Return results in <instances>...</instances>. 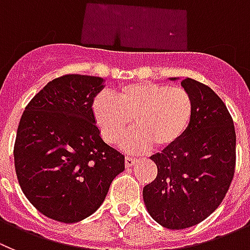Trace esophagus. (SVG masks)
I'll return each mask as SVG.
<instances>
[{"instance_id":"1","label":"esophagus","mask_w":250,"mask_h":250,"mask_svg":"<svg viewBox=\"0 0 250 250\" xmlns=\"http://www.w3.org/2000/svg\"><path fill=\"white\" fill-rule=\"evenodd\" d=\"M136 162H137L136 159L132 158V157H125V167H127V168L134 166V164H136Z\"/></svg>"}]
</instances>
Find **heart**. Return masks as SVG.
Wrapping results in <instances>:
<instances>
[{
	"instance_id": "obj_1",
	"label": "heart",
	"mask_w": 250,
	"mask_h": 250,
	"mask_svg": "<svg viewBox=\"0 0 250 250\" xmlns=\"http://www.w3.org/2000/svg\"><path fill=\"white\" fill-rule=\"evenodd\" d=\"M194 114L190 94L181 87L153 82L125 84L116 98L100 94L92 103V116L101 136L116 145L133 121V129L121 142L127 152L167 149L187 133Z\"/></svg>"
}]
</instances>
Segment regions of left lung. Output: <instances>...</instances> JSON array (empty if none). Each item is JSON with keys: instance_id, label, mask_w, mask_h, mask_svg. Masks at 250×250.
Returning <instances> with one entry per match:
<instances>
[{"instance_id": "8db88e82", "label": "left lung", "mask_w": 250, "mask_h": 250, "mask_svg": "<svg viewBox=\"0 0 250 250\" xmlns=\"http://www.w3.org/2000/svg\"><path fill=\"white\" fill-rule=\"evenodd\" d=\"M181 84L194 104L192 123L177 145L150 157L158 173L143 188L148 213L168 229L189 228L212 214L235 169L234 123L223 101L192 78Z\"/></svg>"}]
</instances>
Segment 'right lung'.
I'll return each instance as SVG.
<instances>
[{"mask_svg":"<svg viewBox=\"0 0 250 250\" xmlns=\"http://www.w3.org/2000/svg\"><path fill=\"white\" fill-rule=\"evenodd\" d=\"M104 80L66 75L48 82L27 104L16 134L17 179L38 212L77 223L101 207L125 169V156L103 142L92 116Z\"/></svg>","mask_w":250,"mask_h":250,"instance_id":"obj_1","label":"right lung"}]
</instances>
